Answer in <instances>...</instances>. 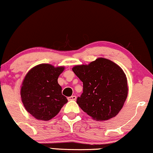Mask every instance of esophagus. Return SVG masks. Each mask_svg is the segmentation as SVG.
<instances>
[{
  "instance_id": "34e87169",
  "label": "esophagus",
  "mask_w": 153,
  "mask_h": 153,
  "mask_svg": "<svg viewBox=\"0 0 153 153\" xmlns=\"http://www.w3.org/2000/svg\"><path fill=\"white\" fill-rule=\"evenodd\" d=\"M76 97L75 95H72L68 97V100H76Z\"/></svg>"
}]
</instances>
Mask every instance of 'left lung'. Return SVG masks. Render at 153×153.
I'll use <instances>...</instances> for the list:
<instances>
[{"mask_svg": "<svg viewBox=\"0 0 153 153\" xmlns=\"http://www.w3.org/2000/svg\"><path fill=\"white\" fill-rule=\"evenodd\" d=\"M72 71L83 82V93L76 102L83 111L101 121L118 114L128 87L126 76L118 65L100 58L88 65L75 66Z\"/></svg>", "mask_w": 153, "mask_h": 153, "instance_id": "left-lung-1", "label": "left lung"}]
</instances>
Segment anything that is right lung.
I'll use <instances>...</instances> for the list:
<instances>
[{"instance_id": "obj_1", "label": "right lung", "mask_w": 153, "mask_h": 153, "mask_svg": "<svg viewBox=\"0 0 153 153\" xmlns=\"http://www.w3.org/2000/svg\"><path fill=\"white\" fill-rule=\"evenodd\" d=\"M63 67L41 64L29 71L22 83L21 97L27 111L38 120H49L68 102L58 78Z\"/></svg>"}]
</instances>
